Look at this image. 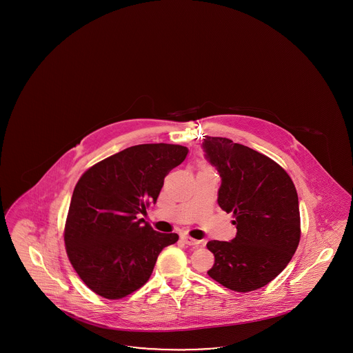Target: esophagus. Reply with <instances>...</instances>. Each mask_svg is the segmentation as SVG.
Returning <instances> with one entry per match:
<instances>
[{
	"instance_id": "1",
	"label": "esophagus",
	"mask_w": 353,
	"mask_h": 353,
	"mask_svg": "<svg viewBox=\"0 0 353 353\" xmlns=\"http://www.w3.org/2000/svg\"><path fill=\"white\" fill-rule=\"evenodd\" d=\"M181 239L184 241V243L189 245V246H199L200 245V241H197V239H194V238H192L189 235H183Z\"/></svg>"
}]
</instances>
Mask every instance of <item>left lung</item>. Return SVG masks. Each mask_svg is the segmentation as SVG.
<instances>
[{"instance_id": "1", "label": "left lung", "mask_w": 353, "mask_h": 353, "mask_svg": "<svg viewBox=\"0 0 353 353\" xmlns=\"http://www.w3.org/2000/svg\"><path fill=\"white\" fill-rule=\"evenodd\" d=\"M202 148L221 177L219 208L233 213L236 235L209 241L214 265L208 271L219 285L249 292L278 276L301 241L295 185L268 156L226 137L205 136Z\"/></svg>"}]
</instances>
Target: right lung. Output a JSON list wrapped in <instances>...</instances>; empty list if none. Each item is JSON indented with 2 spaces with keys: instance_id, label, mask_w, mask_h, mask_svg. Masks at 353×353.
Returning a JSON list of instances; mask_svg holds the SVG:
<instances>
[{
  "instance_id": "1",
  "label": "right lung",
  "mask_w": 353,
  "mask_h": 353,
  "mask_svg": "<svg viewBox=\"0 0 353 353\" xmlns=\"http://www.w3.org/2000/svg\"><path fill=\"white\" fill-rule=\"evenodd\" d=\"M186 154L176 144L134 145L87 169L75 185L65 245L72 268L95 294L105 299L132 294L147 283L161 250L179 241L137 214L147 213Z\"/></svg>"
}]
</instances>
